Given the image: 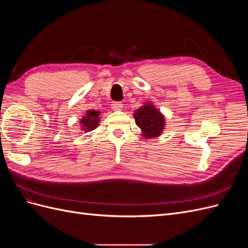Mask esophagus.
Wrapping results in <instances>:
<instances>
[{"instance_id": "1", "label": "esophagus", "mask_w": 248, "mask_h": 248, "mask_svg": "<svg viewBox=\"0 0 248 248\" xmlns=\"http://www.w3.org/2000/svg\"><path fill=\"white\" fill-rule=\"evenodd\" d=\"M111 108L115 109V110H120V109L123 108V104L121 102H119V101L112 102L111 103Z\"/></svg>"}]
</instances>
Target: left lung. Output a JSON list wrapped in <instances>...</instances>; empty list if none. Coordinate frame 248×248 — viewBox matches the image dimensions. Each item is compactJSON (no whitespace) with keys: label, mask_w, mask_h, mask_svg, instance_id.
<instances>
[{"label":"left lung","mask_w":248,"mask_h":248,"mask_svg":"<svg viewBox=\"0 0 248 248\" xmlns=\"http://www.w3.org/2000/svg\"><path fill=\"white\" fill-rule=\"evenodd\" d=\"M137 125L144 131L147 138L159 136L164 127V118L152 104L146 103L134 114Z\"/></svg>","instance_id":"8db88e82"}]
</instances>
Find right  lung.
<instances>
[{
	"label": "right lung",
	"instance_id": "right-lung-1",
	"mask_svg": "<svg viewBox=\"0 0 248 248\" xmlns=\"http://www.w3.org/2000/svg\"><path fill=\"white\" fill-rule=\"evenodd\" d=\"M99 111L88 110L87 116L81 120V124L86 131L93 130L99 123Z\"/></svg>",
	"mask_w": 248,
	"mask_h": 248
}]
</instances>
